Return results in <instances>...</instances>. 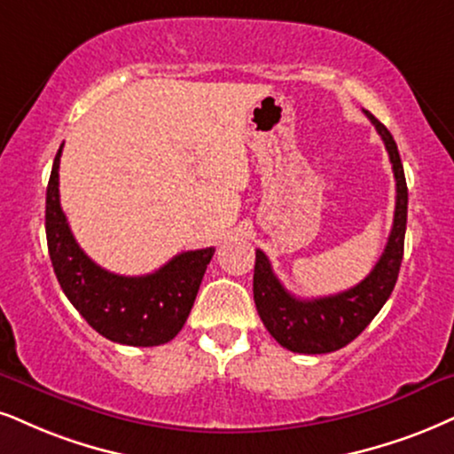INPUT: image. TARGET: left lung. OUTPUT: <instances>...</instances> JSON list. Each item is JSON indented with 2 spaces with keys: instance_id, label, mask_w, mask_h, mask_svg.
<instances>
[{
  "instance_id": "left-lung-1",
  "label": "left lung",
  "mask_w": 454,
  "mask_h": 454,
  "mask_svg": "<svg viewBox=\"0 0 454 454\" xmlns=\"http://www.w3.org/2000/svg\"><path fill=\"white\" fill-rule=\"evenodd\" d=\"M366 117L381 134L395 176L394 227L374 270L345 293L320 296V299H296L276 278L265 253L256 250L253 279L256 311L271 337L294 354H330L351 343L381 311L398 282L402 256H404L408 212L404 168L391 132L368 111Z\"/></svg>"
}]
</instances>
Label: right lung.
Returning <instances> with one entry per match:
<instances>
[{"instance_id": "right-lung-1", "label": "right lung", "mask_w": 454, "mask_h": 454, "mask_svg": "<svg viewBox=\"0 0 454 454\" xmlns=\"http://www.w3.org/2000/svg\"><path fill=\"white\" fill-rule=\"evenodd\" d=\"M56 153L46 192V238L56 279L73 307L105 339L153 347L181 333L215 248L176 254L147 276H117L98 267L73 238L59 195Z\"/></svg>"}]
</instances>
